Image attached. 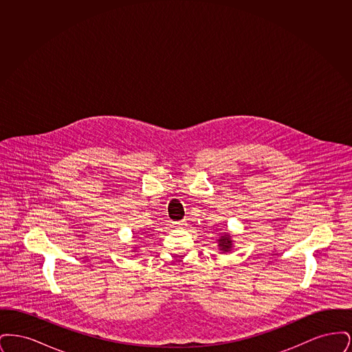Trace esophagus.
Instances as JSON below:
<instances>
[{
  "label": "esophagus",
  "mask_w": 352,
  "mask_h": 352,
  "mask_svg": "<svg viewBox=\"0 0 352 352\" xmlns=\"http://www.w3.org/2000/svg\"><path fill=\"white\" fill-rule=\"evenodd\" d=\"M184 221H178V223H174V227H175V228H184Z\"/></svg>",
  "instance_id": "obj_1"
}]
</instances>
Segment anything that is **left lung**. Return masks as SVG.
Masks as SVG:
<instances>
[{
  "label": "left lung",
  "mask_w": 352,
  "mask_h": 352,
  "mask_svg": "<svg viewBox=\"0 0 352 352\" xmlns=\"http://www.w3.org/2000/svg\"><path fill=\"white\" fill-rule=\"evenodd\" d=\"M218 247L220 253H228V252L232 251L234 248V239L230 234H219Z\"/></svg>",
  "instance_id": "obj_1"
}]
</instances>
